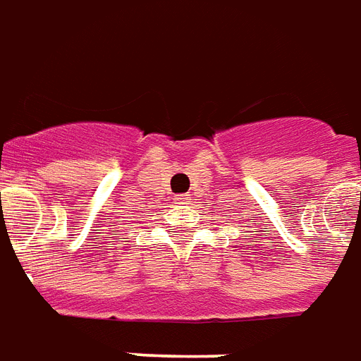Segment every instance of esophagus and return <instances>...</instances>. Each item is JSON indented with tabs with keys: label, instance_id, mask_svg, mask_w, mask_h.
<instances>
[{
	"label": "esophagus",
	"instance_id": "34e87169",
	"mask_svg": "<svg viewBox=\"0 0 361 361\" xmlns=\"http://www.w3.org/2000/svg\"><path fill=\"white\" fill-rule=\"evenodd\" d=\"M191 202V197L189 195H178L176 197V204H189Z\"/></svg>",
	"mask_w": 361,
	"mask_h": 361
}]
</instances>
